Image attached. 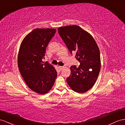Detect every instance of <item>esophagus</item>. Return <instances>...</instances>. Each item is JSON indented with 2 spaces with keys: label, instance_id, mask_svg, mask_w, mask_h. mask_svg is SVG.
Wrapping results in <instances>:
<instances>
[{
  "label": "esophagus",
  "instance_id": "1",
  "mask_svg": "<svg viewBox=\"0 0 125 125\" xmlns=\"http://www.w3.org/2000/svg\"><path fill=\"white\" fill-rule=\"evenodd\" d=\"M59 69H60V70H62L63 68H64V66H59Z\"/></svg>",
  "mask_w": 125,
  "mask_h": 125
}]
</instances>
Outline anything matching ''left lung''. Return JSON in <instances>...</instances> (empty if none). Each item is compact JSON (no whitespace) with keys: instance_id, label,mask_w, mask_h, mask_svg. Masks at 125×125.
I'll return each mask as SVG.
<instances>
[{"instance_id":"left-lung-1","label":"left lung","mask_w":125,"mask_h":125,"mask_svg":"<svg viewBox=\"0 0 125 125\" xmlns=\"http://www.w3.org/2000/svg\"><path fill=\"white\" fill-rule=\"evenodd\" d=\"M60 36L71 54L80 62L79 67H70L66 81L72 90L84 93L94 85L101 68L100 51L92 35L77 25L58 28Z\"/></svg>"}]
</instances>
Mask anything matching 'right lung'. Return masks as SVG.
Returning a JSON list of instances; mask_svg holds the SVG:
<instances>
[{"instance_id":"1","label":"right lung","mask_w":125,"mask_h":125,"mask_svg":"<svg viewBox=\"0 0 125 125\" xmlns=\"http://www.w3.org/2000/svg\"><path fill=\"white\" fill-rule=\"evenodd\" d=\"M55 33V28L35 29L25 37L19 50L18 66L22 77L31 90L40 94L51 90L57 77L53 66L42 61Z\"/></svg>"}]
</instances>
